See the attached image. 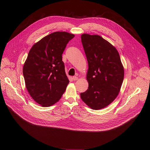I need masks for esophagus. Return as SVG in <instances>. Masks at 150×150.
<instances>
[{
  "label": "esophagus",
  "instance_id": "34e87169",
  "mask_svg": "<svg viewBox=\"0 0 150 150\" xmlns=\"http://www.w3.org/2000/svg\"><path fill=\"white\" fill-rule=\"evenodd\" d=\"M78 78L77 76H73V80L74 81H76V80H78Z\"/></svg>",
  "mask_w": 150,
  "mask_h": 150
}]
</instances>
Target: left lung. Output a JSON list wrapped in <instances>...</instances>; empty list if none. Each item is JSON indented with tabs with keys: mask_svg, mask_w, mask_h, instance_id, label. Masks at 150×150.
I'll list each match as a JSON object with an SVG mask.
<instances>
[{
	"mask_svg": "<svg viewBox=\"0 0 150 150\" xmlns=\"http://www.w3.org/2000/svg\"><path fill=\"white\" fill-rule=\"evenodd\" d=\"M81 41L88 64V88L80 94L81 98L91 109H101L119 94L123 67L116 49L101 36L83 34Z\"/></svg>",
	"mask_w": 150,
	"mask_h": 150,
	"instance_id": "1",
	"label": "left lung"
}]
</instances>
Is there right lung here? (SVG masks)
Returning a JSON list of instances; mask_svg holds the SVG:
<instances>
[{
  "mask_svg": "<svg viewBox=\"0 0 150 150\" xmlns=\"http://www.w3.org/2000/svg\"><path fill=\"white\" fill-rule=\"evenodd\" d=\"M75 35L54 32L41 39L30 49L23 67L26 88L31 97L42 107L57 102L69 81L62 54Z\"/></svg>",
  "mask_w": 150,
  "mask_h": 150,
  "instance_id": "add662e5",
  "label": "right lung"
}]
</instances>
